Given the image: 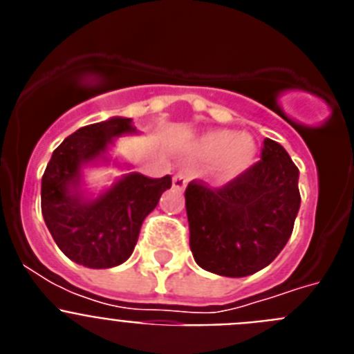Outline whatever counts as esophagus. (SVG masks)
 Returning <instances> with one entry per match:
<instances>
[{"label":"esophagus","instance_id":"34e87169","mask_svg":"<svg viewBox=\"0 0 354 354\" xmlns=\"http://www.w3.org/2000/svg\"><path fill=\"white\" fill-rule=\"evenodd\" d=\"M189 183V171H177L171 179V184H174L175 189H184Z\"/></svg>","mask_w":354,"mask_h":354}]
</instances>
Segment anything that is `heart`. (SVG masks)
I'll return each mask as SVG.
<instances>
[{
    "label": "heart",
    "mask_w": 354,
    "mask_h": 354,
    "mask_svg": "<svg viewBox=\"0 0 354 354\" xmlns=\"http://www.w3.org/2000/svg\"><path fill=\"white\" fill-rule=\"evenodd\" d=\"M257 152V142L252 134L209 129L192 143L187 156L193 161L212 162L211 174L216 183H230L253 167Z\"/></svg>",
    "instance_id": "1"
}]
</instances>
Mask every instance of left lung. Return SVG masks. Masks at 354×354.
I'll list each match as a JSON object with an SVG mask.
<instances>
[{
  "instance_id": "obj_1",
  "label": "left lung",
  "mask_w": 354,
  "mask_h": 354,
  "mask_svg": "<svg viewBox=\"0 0 354 354\" xmlns=\"http://www.w3.org/2000/svg\"><path fill=\"white\" fill-rule=\"evenodd\" d=\"M298 179L287 150L266 138L261 161L225 187L189 184L184 196L196 264L228 278L270 266L292 234L301 204Z\"/></svg>"
}]
</instances>
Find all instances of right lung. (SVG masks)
Instances as JSON below:
<instances>
[{"instance_id": "1", "label": "right lung", "mask_w": 354, "mask_h": 354, "mask_svg": "<svg viewBox=\"0 0 354 354\" xmlns=\"http://www.w3.org/2000/svg\"><path fill=\"white\" fill-rule=\"evenodd\" d=\"M134 134L140 131L126 117L81 127L53 152L44 171V221L58 248L90 270L115 268L131 257L143 220L171 186L170 175L149 179L138 171L122 174L101 192L86 186V168L113 165L131 170L111 152L118 138Z\"/></svg>"}]
</instances>
